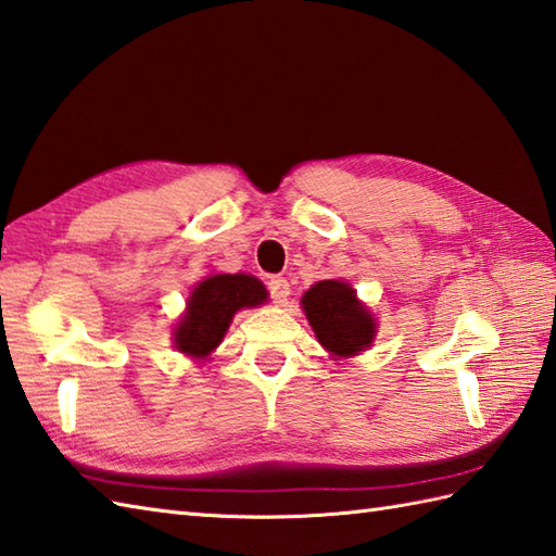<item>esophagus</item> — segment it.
Masks as SVG:
<instances>
[{
	"mask_svg": "<svg viewBox=\"0 0 556 556\" xmlns=\"http://www.w3.org/2000/svg\"><path fill=\"white\" fill-rule=\"evenodd\" d=\"M267 291H269L271 301H275L277 305H285L289 299V281L285 277H269Z\"/></svg>",
	"mask_w": 556,
	"mask_h": 556,
	"instance_id": "obj_1",
	"label": "esophagus"
}]
</instances>
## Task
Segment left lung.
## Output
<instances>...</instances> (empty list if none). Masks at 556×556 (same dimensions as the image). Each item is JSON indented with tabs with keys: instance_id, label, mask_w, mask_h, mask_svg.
I'll use <instances>...</instances> for the list:
<instances>
[{
	"instance_id": "obj_1",
	"label": "left lung",
	"mask_w": 556,
	"mask_h": 556,
	"mask_svg": "<svg viewBox=\"0 0 556 556\" xmlns=\"http://www.w3.org/2000/svg\"><path fill=\"white\" fill-rule=\"evenodd\" d=\"M303 311L315 329V337L332 356H356L372 344L375 320L363 308L346 281L327 279L317 281L305 291Z\"/></svg>"
}]
</instances>
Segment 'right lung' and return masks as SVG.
Here are the masks:
<instances>
[{
    "label": "right lung",
    "mask_w": 556,
    "mask_h": 556,
    "mask_svg": "<svg viewBox=\"0 0 556 556\" xmlns=\"http://www.w3.org/2000/svg\"><path fill=\"white\" fill-rule=\"evenodd\" d=\"M267 301L263 281L251 275H212L193 289L174 344L186 356L205 358L219 346L236 311Z\"/></svg>",
    "instance_id": "obj_1"
}]
</instances>
